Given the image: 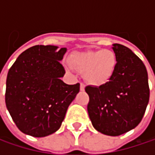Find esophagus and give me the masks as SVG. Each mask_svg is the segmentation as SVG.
<instances>
[{"label":"esophagus","instance_id":"esophagus-1","mask_svg":"<svg viewBox=\"0 0 155 155\" xmlns=\"http://www.w3.org/2000/svg\"><path fill=\"white\" fill-rule=\"evenodd\" d=\"M80 89H81V91H84V90H85V85H84L83 83H81V85H80Z\"/></svg>","mask_w":155,"mask_h":155}]
</instances>
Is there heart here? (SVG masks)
Returning <instances> with one entry per match:
<instances>
[{"label":"heart","mask_w":155,"mask_h":155,"mask_svg":"<svg viewBox=\"0 0 155 155\" xmlns=\"http://www.w3.org/2000/svg\"><path fill=\"white\" fill-rule=\"evenodd\" d=\"M70 64L80 72L84 73L85 80L91 85L105 84L113 77L117 58L110 49L79 52L71 55Z\"/></svg>","instance_id":"b5f03b06"}]
</instances>
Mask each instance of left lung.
I'll return each instance as SVG.
<instances>
[{"mask_svg": "<svg viewBox=\"0 0 155 155\" xmlns=\"http://www.w3.org/2000/svg\"><path fill=\"white\" fill-rule=\"evenodd\" d=\"M117 58L116 72L99 87L87 86L88 113L93 127L107 136L117 137L134 129L143 117L149 102L146 68L128 47L113 44Z\"/></svg>", "mask_w": 155, "mask_h": 155, "instance_id": "left-lung-1", "label": "left lung"}]
</instances>
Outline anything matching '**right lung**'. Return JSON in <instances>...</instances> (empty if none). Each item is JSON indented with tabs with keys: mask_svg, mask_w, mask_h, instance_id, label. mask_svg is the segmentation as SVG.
Wrapping results in <instances>:
<instances>
[{
	"mask_svg": "<svg viewBox=\"0 0 155 155\" xmlns=\"http://www.w3.org/2000/svg\"><path fill=\"white\" fill-rule=\"evenodd\" d=\"M67 49L34 46L19 54L9 70L5 103L18 128L24 134L44 137L56 132L80 83L69 85L61 78L60 64Z\"/></svg>",
	"mask_w": 155,
	"mask_h": 155,
	"instance_id": "obj_1",
	"label": "right lung"
}]
</instances>
